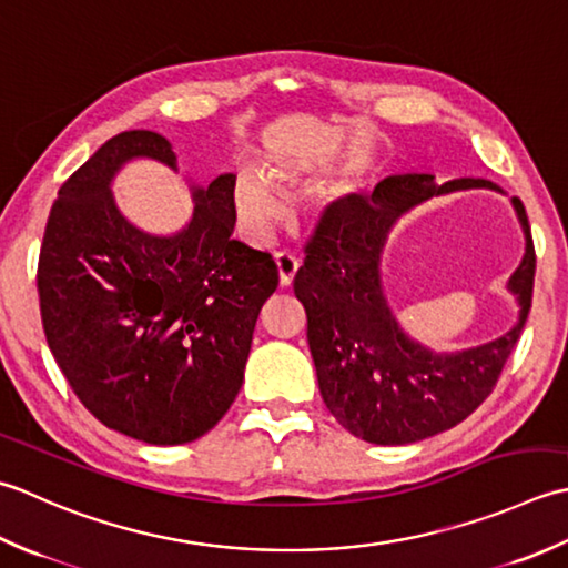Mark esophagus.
<instances>
[{
  "mask_svg": "<svg viewBox=\"0 0 568 568\" xmlns=\"http://www.w3.org/2000/svg\"><path fill=\"white\" fill-rule=\"evenodd\" d=\"M296 272H298V260L294 257L292 252L276 254V274H280L282 286H292Z\"/></svg>",
  "mask_w": 568,
  "mask_h": 568,
  "instance_id": "34e87169",
  "label": "esophagus"
}]
</instances>
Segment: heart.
I'll list each match as a JSON object with an SVG mask.
<instances>
[{
	"label": "heart",
	"mask_w": 568,
	"mask_h": 568,
	"mask_svg": "<svg viewBox=\"0 0 568 568\" xmlns=\"http://www.w3.org/2000/svg\"><path fill=\"white\" fill-rule=\"evenodd\" d=\"M233 203L240 225L250 237H264L284 215V199L276 183L257 166H242L235 173Z\"/></svg>",
	"instance_id": "obj_1"
}]
</instances>
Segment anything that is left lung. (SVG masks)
<instances>
[{"instance_id": "8db88e82", "label": "left lung", "mask_w": 568, "mask_h": 568, "mask_svg": "<svg viewBox=\"0 0 568 568\" xmlns=\"http://www.w3.org/2000/svg\"><path fill=\"white\" fill-rule=\"evenodd\" d=\"M490 189L488 179L436 186L429 173L379 181L373 195H348L328 207L306 247L294 294L306 308L308 348L318 389L343 429L377 446H404L442 434L476 412L515 351L531 306L535 245L525 205L510 199L523 225L525 254L507 280L517 323L476 348L438 353L399 326L385 296L382 254L402 215L436 195Z\"/></svg>"}]
</instances>
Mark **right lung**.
I'll use <instances>...</instances> for the list:
<instances>
[{
	"label": "right lung",
	"mask_w": 568,
	"mask_h": 568,
	"mask_svg": "<svg viewBox=\"0 0 568 568\" xmlns=\"http://www.w3.org/2000/svg\"><path fill=\"white\" fill-rule=\"evenodd\" d=\"M179 173L166 136L132 130L102 144L51 207L39 257L49 348L78 399L110 429L152 446L207 434L235 402L254 323L280 276L267 252L233 240V173L189 181L193 213L146 233L112 195L124 164Z\"/></svg>",
	"instance_id": "add662e5"
}]
</instances>
